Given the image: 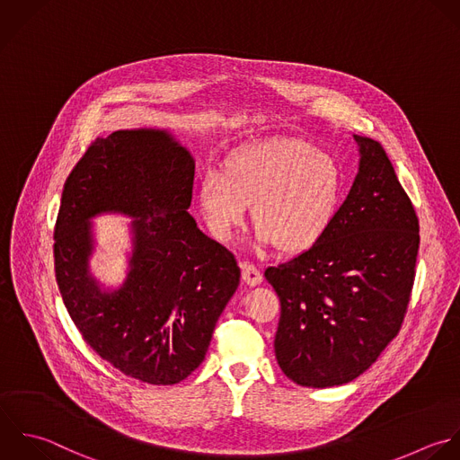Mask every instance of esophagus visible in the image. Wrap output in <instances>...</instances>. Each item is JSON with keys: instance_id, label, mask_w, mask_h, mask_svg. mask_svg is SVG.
Instances as JSON below:
<instances>
[{"instance_id": "34e87169", "label": "esophagus", "mask_w": 460, "mask_h": 460, "mask_svg": "<svg viewBox=\"0 0 460 460\" xmlns=\"http://www.w3.org/2000/svg\"><path fill=\"white\" fill-rule=\"evenodd\" d=\"M242 279H243L249 287H256V285L261 283V272H260V269H258L256 265L243 261V263H242Z\"/></svg>"}]
</instances>
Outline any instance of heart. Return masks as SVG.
<instances>
[{
	"instance_id": "heart-1",
	"label": "heart",
	"mask_w": 460,
	"mask_h": 460,
	"mask_svg": "<svg viewBox=\"0 0 460 460\" xmlns=\"http://www.w3.org/2000/svg\"><path fill=\"white\" fill-rule=\"evenodd\" d=\"M197 197L217 240H231L251 206L256 243L297 254L330 229L342 199V170L310 141L274 137L233 152L222 173L206 172Z\"/></svg>"
}]
</instances>
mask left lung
<instances>
[{
  "mask_svg": "<svg viewBox=\"0 0 460 460\" xmlns=\"http://www.w3.org/2000/svg\"><path fill=\"white\" fill-rule=\"evenodd\" d=\"M358 173L326 234L265 270L281 301V371L303 387H335L367 371L398 335L414 285L420 222L384 146L366 136Z\"/></svg>",
  "mask_w": 460,
  "mask_h": 460,
  "instance_id": "1",
  "label": "left lung"
}]
</instances>
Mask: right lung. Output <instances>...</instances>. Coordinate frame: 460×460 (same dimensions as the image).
<instances>
[{
	"mask_svg": "<svg viewBox=\"0 0 460 460\" xmlns=\"http://www.w3.org/2000/svg\"><path fill=\"white\" fill-rule=\"evenodd\" d=\"M195 159L166 128L98 137L69 173L55 224V278L84 341L123 375L173 385L204 360L240 285L234 256L188 213ZM132 217L124 283L102 286L88 261L92 218Z\"/></svg>",
	"mask_w": 460,
	"mask_h": 460,
	"instance_id": "1",
	"label": "right lung"
}]
</instances>
